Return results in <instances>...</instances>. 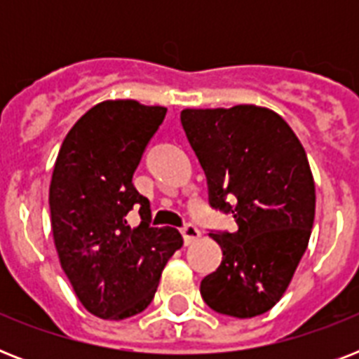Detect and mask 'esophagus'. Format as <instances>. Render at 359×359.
I'll return each mask as SVG.
<instances>
[{"label":"esophagus","mask_w":359,"mask_h":359,"mask_svg":"<svg viewBox=\"0 0 359 359\" xmlns=\"http://www.w3.org/2000/svg\"><path fill=\"white\" fill-rule=\"evenodd\" d=\"M180 233H182V238H184L186 244H191L194 240H197L199 236H201V231L197 229L194 224H186L184 227L180 229Z\"/></svg>","instance_id":"esophagus-1"}]
</instances>
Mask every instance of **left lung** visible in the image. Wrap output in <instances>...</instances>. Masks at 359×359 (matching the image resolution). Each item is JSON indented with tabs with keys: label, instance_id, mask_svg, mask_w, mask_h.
Returning a JSON list of instances; mask_svg holds the SVG:
<instances>
[{
	"label": "left lung",
	"instance_id": "8db88e82",
	"mask_svg": "<svg viewBox=\"0 0 359 359\" xmlns=\"http://www.w3.org/2000/svg\"><path fill=\"white\" fill-rule=\"evenodd\" d=\"M180 123L207 175L208 203L238 229L210 231L224 251L201 281L210 309L251 318L272 309L306 253L315 182L306 151L276 111L251 104L182 109Z\"/></svg>",
	"mask_w": 359,
	"mask_h": 359
}]
</instances>
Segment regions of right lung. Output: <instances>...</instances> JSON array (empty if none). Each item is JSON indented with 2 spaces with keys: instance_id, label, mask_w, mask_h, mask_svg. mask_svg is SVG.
Here are the masks:
<instances>
[{
  "instance_id": "obj_1",
  "label": "right lung",
  "mask_w": 359,
  "mask_h": 359,
  "mask_svg": "<svg viewBox=\"0 0 359 359\" xmlns=\"http://www.w3.org/2000/svg\"><path fill=\"white\" fill-rule=\"evenodd\" d=\"M168 109L106 100L70 128L50 184L55 250L78 300L95 317H134L154 298L169 257L182 245L173 227H151V203L132 177ZM137 208L132 230L126 214Z\"/></svg>"
}]
</instances>
